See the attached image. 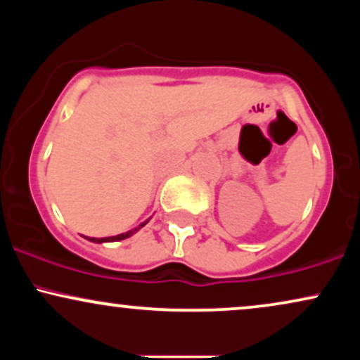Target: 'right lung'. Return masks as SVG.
Instances as JSON below:
<instances>
[{"label":"right lung","mask_w":360,"mask_h":360,"mask_svg":"<svg viewBox=\"0 0 360 360\" xmlns=\"http://www.w3.org/2000/svg\"><path fill=\"white\" fill-rule=\"evenodd\" d=\"M146 223H147V221H146ZM146 223H142V225L137 226V229L130 230V232H127V233H120V235H115V237H106V238H89V240H91V242H96V243H101V242H118V240H123V238L131 237V235H134L135 232H139V230L142 229V226L146 225Z\"/></svg>","instance_id":"add662e5"}]
</instances>
